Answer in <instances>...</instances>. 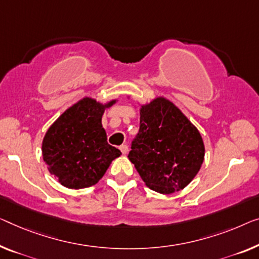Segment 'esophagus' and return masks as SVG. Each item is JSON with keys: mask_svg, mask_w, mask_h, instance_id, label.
<instances>
[{"mask_svg": "<svg viewBox=\"0 0 259 259\" xmlns=\"http://www.w3.org/2000/svg\"><path fill=\"white\" fill-rule=\"evenodd\" d=\"M119 150H121V152L123 154H126L129 151V148H128V145H126V144H122L121 146H119Z\"/></svg>", "mask_w": 259, "mask_h": 259, "instance_id": "34e87169", "label": "esophagus"}]
</instances>
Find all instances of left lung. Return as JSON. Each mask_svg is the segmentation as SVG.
<instances>
[{
  "label": "left lung",
  "mask_w": 259,
  "mask_h": 259,
  "mask_svg": "<svg viewBox=\"0 0 259 259\" xmlns=\"http://www.w3.org/2000/svg\"><path fill=\"white\" fill-rule=\"evenodd\" d=\"M140 115V131L131 144L129 160L152 191L171 194L183 190L204 159L199 130L163 96L141 106Z\"/></svg>",
  "instance_id": "8db88e82"
}]
</instances>
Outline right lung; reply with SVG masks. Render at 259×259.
I'll return each mask as SVG.
<instances>
[{
    "instance_id": "1",
    "label": "right lung",
    "mask_w": 259,
    "mask_h": 259,
    "mask_svg": "<svg viewBox=\"0 0 259 259\" xmlns=\"http://www.w3.org/2000/svg\"><path fill=\"white\" fill-rule=\"evenodd\" d=\"M116 102L83 98L64 111L46 131L41 152L51 175L71 190L91 187L105 176L121 151L108 144L102 115Z\"/></svg>"
}]
</instances>
